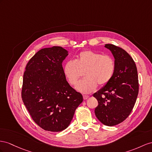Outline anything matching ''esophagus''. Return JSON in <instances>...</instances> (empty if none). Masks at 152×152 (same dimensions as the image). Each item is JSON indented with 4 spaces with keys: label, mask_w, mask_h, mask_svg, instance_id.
Masks as SVG:
<instances>
[{
    "label": "esophagus",
    "mask_w": 152,
    "mask_h": 152,
    "mask_svg": "<svg viewBox=\"0 0 152 152\" xmlns=\"http://www.w3.org/2000/svg\"><path fill=\"white\" fill-rule=\"evenodd\" d=\"M83 97V99H85V100L89 98L88 96H86V95H84Z\"/></svg>",
    "instance_id": "esophagus-1"
}]
</instances>
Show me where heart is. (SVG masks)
<instances>
[{"mask_svg": "<svg viewBox=\"0 0 152 152\" xmlns=\"http://www.w3.org/2000/svg\"><path fill=\"white\" fill-rule=\"evenodd\" d=\"M115 63L111 56L93 50L80 53L76 60H69L64 66V73L69 82L75 85L85 72V79L77 83V91L88 94L96 90L97 84L104 86L107 84L114 73Z\"/></svg>", "mask_w": 152, "mask_h": 152, "instance_id": "heart-1", "label": "heart"}]
</instances>
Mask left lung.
Listing matches in <instances>:
<instances>
[{"instance_id":"left-lung-1","label":"left lung","mask_w":152,"mask_h":152,"mask_svg":"<svg viewBox=\"0 0 152 152\" xmlns=\"http://www.w3.org/2000/svg\"><path fill=\"white\" fill-rule=\"evenodd\" d=\"M114 58L115 70L112 79L93 96L98 105L95 114L104 125L112 126L125 120L134 107L139 92L137 70L126 50L113 44H105Z\"/></svg>"}]
</instances>
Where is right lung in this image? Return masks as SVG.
<instances>
[{"label": "right lung", "instance_id": "add662e5", "mask_svg": "<svg viewBox=\"0 0 152 152\" xmlns=\"http://www.w3.org/2000/svg\"><path fill=\"white\" fill-rule=\"evenodd\" d=\"M68 51L60 46L40 49L23 76L22 98L32 119L45 130L61 132L71 123L83 96L66 80L62 62Z\"/></svg>", "mask_w": 152, "mask_h": 152}]
</instances>
